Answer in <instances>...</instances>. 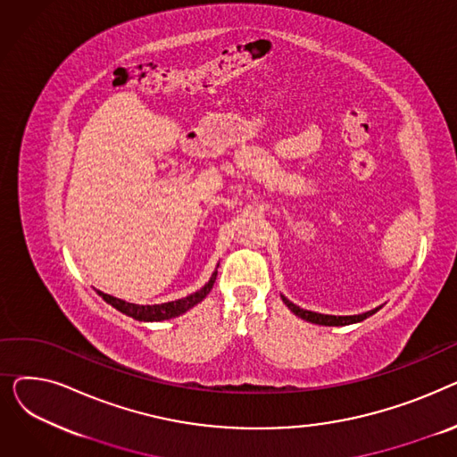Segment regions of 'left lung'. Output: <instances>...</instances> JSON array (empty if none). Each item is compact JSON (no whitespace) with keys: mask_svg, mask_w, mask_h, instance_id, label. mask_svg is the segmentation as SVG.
Returning <instances> with one entry per match:
<instances>
[{"mask_svg":"<svg viewBox=\"0 0 457 457\" xmlns=\"http://www.w3.org/2000/svg\"><path fill=\"white\" fill-rule=\"evenodd\" d=\"M281 300H283V303H285L287 307H289V309L293 311V313H295L296 317H300L302 320H307V322H311V324H319V326H348V324H355V322H361V320L372 317V315L376 313V311L381 309V305H379V307L370 309V311H367V313H361V315L335 317V315H322V313H315V311L302 309V307L295 305L291 300H287L283 295H281Z\"/></svg>","mask_w":457,"mask_h":457,"instance_id":"obj_1","label":"left lung"}]
</instances>
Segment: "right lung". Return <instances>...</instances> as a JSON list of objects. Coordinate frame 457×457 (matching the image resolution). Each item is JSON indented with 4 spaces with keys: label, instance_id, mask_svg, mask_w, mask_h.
Here are the masks:
<instances>
[{
    "label": "right lung",
    "instance_id": "obj_1",
    "mask_svg": "<svg viewBox=\"0 0 457 457\" xmlns=\"http://www.w3.org/2000/svg\"><path fill=\"white\" fill-rule=\"evenodd\" d=\"M216 269H219V265H216ZM216 274L219 272H212L209 281L202 287L200 291L192 293L185 298H179L176 302H166V303H155V305H138V303H129V302H124L120 298H114L111 295H105L102 291H98V295L109 303L112 305L114 309H118L120 313H124L135 320H140V322H161V320H168V319H176L183 313H187L188 309L195 307L196 303H200L212 289L214 285V279H216Z\"/></svg>",
    "mask_w": 457,
    "mask_h": 457
}]
</instances>
